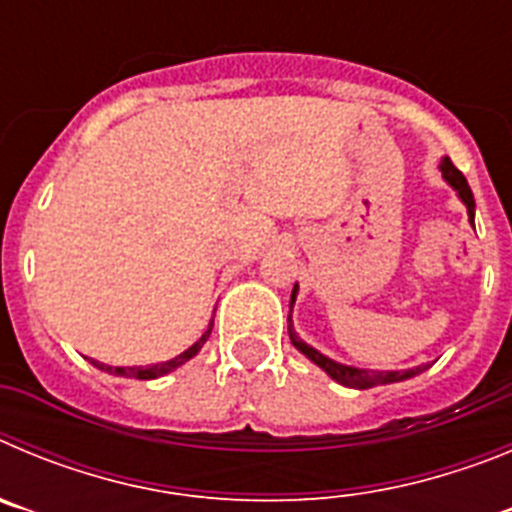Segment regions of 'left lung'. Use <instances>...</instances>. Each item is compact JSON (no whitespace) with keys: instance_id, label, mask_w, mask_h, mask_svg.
Returning <instances> with one entry per match:
<instances>
[{"instance_id":"1","label":"left lung","mask_w":512,"mask_h":512,"mask_svg":"<svg viewBox=\"0 0 512 512\" xmlns=\"http://www.w3.org/2000/svg\"><path fill=\"white\" fill-rule=\"evenodd\" d=\"M441 174H443V179H446V182H449L451 187L459 192L461 202L467 205L469 217H472V225H474V194H472V189H469L464 174H461V171L451 164L449 156L441 161ZM295 295H297V284H295V289H292V302H295ZM292 302H289V307H292ZM289 338H292V346L300 348L302 354H305L310 361H315V364H318L323 372H328L330 377L336 379V382H341L343 387H354V390H369V387H377V384L402 382V379H410V377H415V374H420L428 369V366H415V369H408V372H369V369H354V366H343V364H336V361H330L328 356L318 354L315 348L307 346L305 341H300L295 330H292V323H289Z\"/></svg>"}]
</instances>
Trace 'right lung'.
<instances>
[{"label": "right lung", "instance_id": "obj_1", "mask_svg": "<svg viewBox=\"0 0 512 512\" xmlns=\"http://www.w3.org/2000/svg\"><path fill=\"white\" fill-rule=\"evenodd\" d=\"M210 333H212V323H210V328H207L205 333H202L200 341L194 343V346H189L187 351H184V354L176 356V359L164 361V364H153V366H130V369H122V366H117V369H112V366H104V364H99V361H94V366H99V369H102V372H110V374L115 372V374H120V377H135V379H156V377H164V374L174 372L176 366H182L184 361L192 359V356L197 354V351H200L202 346H205V341H207V338H210Z\"/></svg>", "mask_w": 512, "mask_h": 512}]
</instances>
